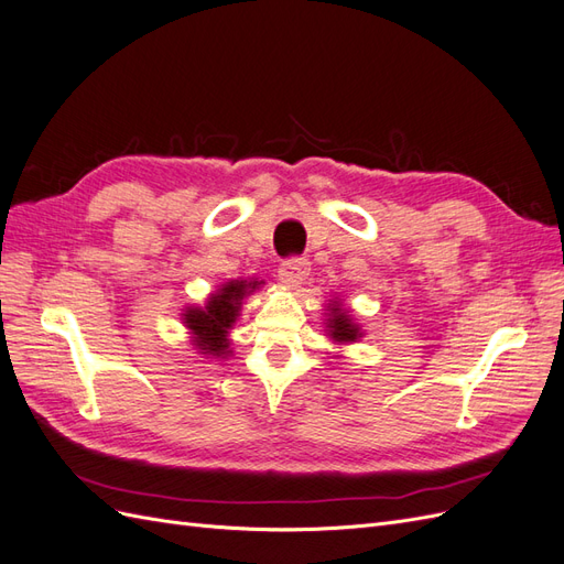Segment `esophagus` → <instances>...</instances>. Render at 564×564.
Segmentation results:
<instances>
[{"instance_id": "obj_1", "label": "esophagus", "mask_w": 564, "mask_h": 564, "mask_svg": "<svg viewBox=\"0 0 564 564\" xmlns=\"http://www.w3.org/2000/svg\"><path fill=\"white\" fill-rule=\"evenodd\" d=\"M311 272V261L303 259V256H292V259H284L278 275L282 280V284L286 286H299Z\"/></svg>"}]
</instances>
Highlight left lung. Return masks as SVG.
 <instances>
[{
	"label": "left lung",
	"mask_w": 564,
	"mask_h": 564,
	"mask_svg": "<svg viewBox=\"0 0 564 564\" xmlns=\"http://www.w3.org/2000/svg\"><path fill=\"white\" fill-rule=\"evenodd\" d=\"M329 336L340 340V344H350V340H355L357 336H360V329H357V324H352V319L338 308V305H334L332 308V319H329Z\"/></svg>",
	"instance_id": "8db88e82"
}]
</instances>
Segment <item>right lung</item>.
<instances>
[{"label": "right lung", "instance_id": "obj_1", "mask_svg": "<svg viewBox=\"0 0 564 564\" xmlns=\"http://www.w3.org/2000/svg\"><path fill=\"white\" fill-rule=\"evenodd\" d=\"M261 282L237 280L228 282L224 289L209 299L204 308H191L185 313V324L195 334V346L209 355H226L228 352V329L240 313V303L245 294L253 292Z\"/></svg>", "mask_w": 564, "mask_h": 564}]
</instances>
